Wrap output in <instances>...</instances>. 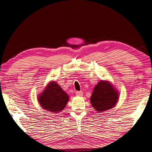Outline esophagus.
<instances>
[{"label": "esophagus", "instance_id": "1", "mask_svg": "<svg viewBox=\"0 0 152 152\" xmlns=\"http://www.w3.org/2000/svg\"><path fill=\"white\" fill-rule=\"evenodd\" d=\"M75 94H76V95H77V96H82L83 92L82 91H76Z\"/></svg>", "mask_w": 152, "mask_h": 152}]
</instances>
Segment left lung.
I'll return each instance as SVG.
<instances>
[{
    "label": "left lung",
    "mask_w": 152,
    "mask_h": 152,
    "mask_svg": "<svg viewBox=\"0 0 152 152\" xmlns=\"http://www.w3.org/2000/svg\"><path fill=\"white\" fill-rule=\"evenodd\" d=\"M118 92L111 82L101 80L93 89L91 103L98 112L105 111L115 107L118 100Z\"/></svg>",
    "instance_id": "obj_1"
}]
</instances>
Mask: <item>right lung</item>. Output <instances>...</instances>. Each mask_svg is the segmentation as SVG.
I'll return each mask as SVG.
<instances>
[{
  "instance_id": "add662e5",
  "label": "right lung",
  "mask_w": 152,
  "mask_h": 152,
  "mask_svg": "<svg viewBox=\"0 0 152 152\" xmlns=\"http://www.w3.org/2000/svg\"><path fill=\"white\" fill-rule=\"evenodd\" d=\"M69 97L56 82H51L39 95L38 101L45 110L59 113L65 108Z\"/></svg>"
}]
</instances>
